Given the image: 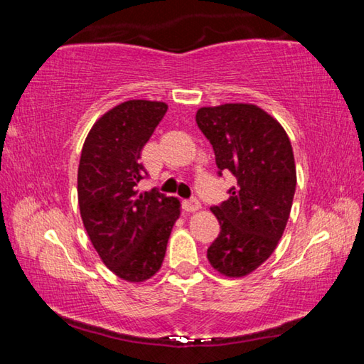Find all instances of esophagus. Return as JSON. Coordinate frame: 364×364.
<instances>
[{"label":"esophagus","mask_w":364,"mask_h":364,"mask_svg":"<svg viewBox=\"0 0 364 364\" xmlns=\"http://www.w3.org/2000/svg\"><path fill=\"white\" fill-rule=\"evenodd\" d=\"M200 202L196 199V197H193V199H188V200H183V208L186 212H197L200 210Z\"/></svg>","instance_id":"obj_1"}]
</instances>
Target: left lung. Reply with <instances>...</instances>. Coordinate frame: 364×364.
I'll return each mask as SVG.
<instances>
[{
	"instance_id": "8db88e82",
	"label": "left lung",
	"mask_w": 364,
	"mask_h": 364,
	"mask_svg": "<svg viewBox=\"0 0 364 364\" xmlns=\"http://www.w3.org/2000/svg\"><path fill=\"white\" fill-rule=\"evenodd\" d=\"M196 122L220 175L230 171L237 180L228 200L212 207L221 231L207 258L220 274L242 278L268 260L286 230L297 184L291 139L255 104L200 107Z\"/></svg>"
}]
</instances>
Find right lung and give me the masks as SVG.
I'll return each mask as SVG.
<instances>
[{"mask_svg":"<svg viewBox=\"0 0 364 364\" xmlns=\"http://www.w3.org/2000/svg\"><path fill=\"white\" fill-rule=\"evenodd\" d=\"M168 106L132 100L91 127L78 165V205L102 263L128 282H143L162 267L180 200L157 189L139 193L147 175L141 151Z\"/></svg>","mask_w":364,"mask_h":364,"instance_id":"right-lung-1","label":"right lung"}]
</instances>
